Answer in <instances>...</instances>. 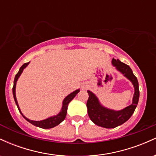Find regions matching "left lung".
<instances>
[{"label":"left lung","mask_w":156,"mask_h":156,"mask_svg":"<svg viewBox=\"0 0 156 156\" xmlns=\"http://www.w3.org/2000/svg\"><path fill=\"white\" fill-rule=\"evenodd\" d=\"M112 64L114 67H116L117 70L121 72L132 82L135 89V92L131 105L121 111H114L101 105L95 94L90 91H87L89 99L87 101V106L89 117L94 124L105 128H116L129 119L136 108L139 98V83L136 77L133 75L130 67L121 62L119 59L115 58L112 59Z\"/></svg>","instance_id":"8db88e82"}]
</instances>
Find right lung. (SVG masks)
I'll return each instance as SVG.
<instances>
[{"mask_svg":"<svg viewBox=\"0 0 156 156\" xmlns=\"http://www.w3.org/2000/svg\"><path fill=\"white\" fill-rule=\"evenodd\" d=\"M28 64H29V62H28V63H25L24 64H23L22 67L20 68L19 72L17 73V74H16L15 78V80H14L13 88H12V92H13L14 99H15L16 105H17V108H18L19 112H20V114H22L23 117H24L27 121L29 122L30 123H31L32 125H35V126L39 127V128H44V129H48V128H53V127L56 126V125H59L60 123L62 122L63 121L64 119H65L66 115H67V112L68 104H69V102L72 101L73 98H74L75 97H76V94L80 92V90H79V89H77V90L75 91V92H72V93H71V94H69V95L67 96L65 98H64V101H63V105H62V110H61V112H59V114H57L56 116H53V117H49V118H48V119H44V120H42V121H33V120H31V119H28V118H26V117H25V116H23V114H22V113H21L20 110L18 103H17V98H16L15 88H16V83H17V79H18V78L20 77V75H21V73H23V69H24L25 68H26L27 66H28Z\"/></svg>","mask_w":156,"mask_h":156,"instance_id":"add662e5","label":"right lung"}]
</instances>
